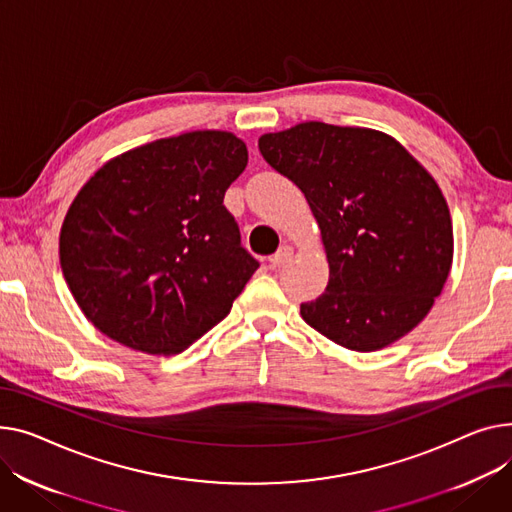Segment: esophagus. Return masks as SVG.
Wrapping results in <instances>:
<instances>
[{
	"label": "esophagus",
	"instance_id": "1",
	"mask_svg": "<svg viewBox=\"0 0 512 512\" xmlns=\"http://www.w3.org/2000/svg\"><path fill=\"white\" fill-rule=\"evenodd\" d=\"M292 255H294L292 247H290V245H282V247L278 249V253L274 255V259H271V263H274L276 267H282V265H286V263L292 259Z\"/></svg>",
	"mask_w": 512,
	"mask_h": 512
}]
</instances>
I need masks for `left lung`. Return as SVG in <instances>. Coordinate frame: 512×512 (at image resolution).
<instances>
[{
    "instance_id": "obj_1",
    "label": "left lung",
    "mask_w": 512,
    "mask_h": 512,
    "mask_svg": "<svg viewBox=\"0 0 512 512\" xmlns=\"http://www.w3.org/2000/svg\"><path fill=\"white\" fill-rule=\"evenodd\" d=\"M259 152L304 193L327 253L329 284L302 319L354 352L410 333L453 263L451 212L428 170L383 131L321 121L265 133Z\"/></svg>"
}]
</instances>
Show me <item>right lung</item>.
Here are the masks:
<instances>
[{
  "label": "right lung",
  "mask_w": 512,
  "mask_h": 512,
  "mask_svg": "<svg viewBox=\"0 0 512 512\" xmlns=\"http://www.w3.org/2000/svg\"><path fill=\"white\" fill-rule=\"evenodd\" d=\"M247 160L234 133L203 129L133 148L96 170L65 214L59 261L98 331L168 356L230 313L259 267L224 208Z\"/></svg>",
  "instance_id": "add662e5"
}]
</instances>
